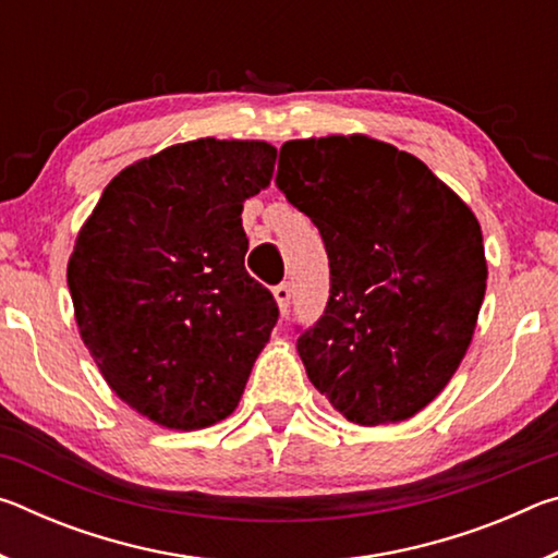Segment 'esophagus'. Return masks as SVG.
Listing matches in <instances>:
<instances>
[{
	"label": "esophagus",
	"instance_id": "1",
	"mask_svg": "<svg viewBox=\"0 0 558 558\" xmlns=\"http://www.w3.org/2000/svg\"><path fill=\"white\" fill-rule=\"evenodd\" d=\"M272 295H276V300H278L280 313L286 315L290 307V282H280V286H276V290H272Z\"/></svg>",
	"mask_w": 558,
	"mask_h": 558
}]
</instances>
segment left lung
Returning a JSON list of instances; mask_svg holds the SVG:
<instances>
[{"label": "left lung", "mask_w": 558, "mask_h": 558, "mask_svg": "<svg viewBox=\"0 0 558 558\" xmlns=\"http://www.w3.org/2000/svg\"><path fill=\"white\" fill-rule=\"evenodd\" d=\"M276 186L329 258L325 313L298 337L310 381L359 426L411 418L475 332L487 288L475 214L418 157L364 135L290 140Z\"/></svg>", "instance_id": "left-lung-1"}]
</instances>
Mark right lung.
Here are the masks:
<instances>
[{"instance_id":"1","label":"right lung","mask_w":558,"mask_h":558,"mask_svg":"<svg viewBox=\"0 0 558 558\" xmlns=\"http://www.w3.org/2000/svg\"><path fill=\"white\" fill-rule=\"evenodd\" d=\"M276 147L194 140L106 186L75 239L69 290L83 344L122 401L174 430L233 413L278 323L248 276L241 211Z\"/></svg>"}]
</instances>
